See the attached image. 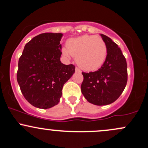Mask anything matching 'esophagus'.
Returning <instances> with one entry per match:
<instances>
[{
    "label": "esophagus",
    "instance_id": "obj_1",
    "mask_svg": "<svg viewBox=\"0 0 148 148\" xmlns=\"http://www.w3.org/2000/svg\"><path fill=\"white\" fill-rule=\"evenodd\" d=\"M75 71H76V72L80 73V72H81V70L79 69L78 67H76V68H75Z\"/></svg>",
    "mask_w": 148,
    "mask_h": 148
}]
</instances>
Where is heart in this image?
Wrapping results in <instances>:
<instances>
[{"label":"heart","instance_id":"obj_1","mask_svg":"<svg viewBox=\"0 0 148 148\" xmlns=\"http://www.w3.org/2000/svg\"><path fill=\"white\" fill-rule=\"evenodd\" d=\"M108 49L105 41L100 37L84 35L69 39L66 48L62 53L66 58L77 57L76 62L80 68L88 71L98 69L102 66L107 56Z\"/></svg>","mask_w":148,"mask_h":148}]
</instances>
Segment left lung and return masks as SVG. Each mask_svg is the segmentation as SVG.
<instances>
[{"label":"left lung","instance_id":"obj_1","mask_svg":"<svg viewBox=\"0 0 148 148\" xmlns=\"http://www.w3.org/2000/svg\"><path fill=\"white\" fill-rule=\"evenodd\" d=\"M108 52L101 67L96 71L82 72V94L91 103L97 106L111 104L117 100L126 86L127 63L121 49L110 37L101 34Z\"/></svg>","mask_w":148,"mask_h":148}]
</instances>
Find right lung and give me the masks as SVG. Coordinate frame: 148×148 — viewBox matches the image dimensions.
<instances>
[{
    "mask_svg": "<svg viewBox=\"0 0 148 148\" xmlns=\"http://www.w3.org/2000/svg\"><path fill=\"white\" fill-rule=\"evenodd\" d=\"M62 33L37 35L25 46L18 61L17 80L25 99L39 108H52L60 102L64 84L75 66L60 61Z\"/></svg>",
    "mask_w": 148,
    "mask_h": 148,
    "instance_id": "obj_1",
    "label": "right lung"
}]
</instances>
